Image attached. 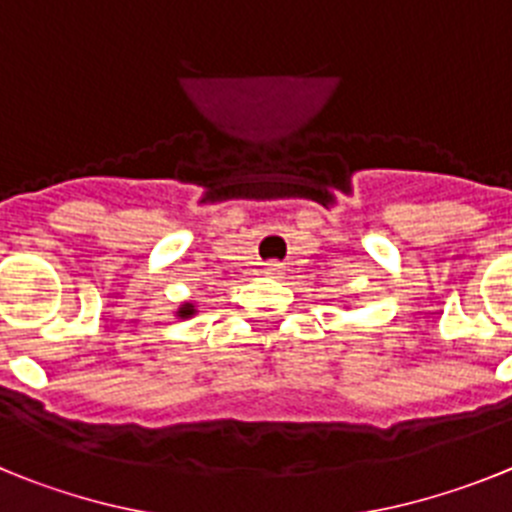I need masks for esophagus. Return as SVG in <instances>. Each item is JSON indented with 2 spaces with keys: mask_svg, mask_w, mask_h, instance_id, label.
Segmentation results:
<instances>
[{
  "mask_svg": "<svg viewBox=\"0 0 512 512\" xmlns=\"http://www.w3.org/2000/svg\"><path fill=\"white\" fill-rule=\"evenodd\" d=\"M264 274H266V277L277 279V277H282V274H284V266L279 264V261H269V264L264 266Z\"/></svg>",
  "mask_w": 512,
  "mask_h": 512,
  "instance_id": "34e87169",
  "label": "esophagus"
}]
</instances>
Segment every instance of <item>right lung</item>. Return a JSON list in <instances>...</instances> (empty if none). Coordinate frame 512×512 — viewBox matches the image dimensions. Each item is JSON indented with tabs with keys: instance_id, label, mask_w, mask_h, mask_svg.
<instances>
[{
	"instance_id": "obj_1",
	"label": "right lung",
	"mask_w": 512,
	"mask_h": 512,
	"mask_svg": "<svg viewBox=\"0 0 512 512\" xmlns=\"http://www.w3.org/2000/svg\"><path fill=\"white\" fill-rule=\"evenodd\" d=\"M194 312H197V307H194L192 302H184V305H179V310H176V318H192Z\"/></svg>"
}]
</instances>
